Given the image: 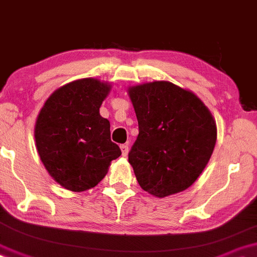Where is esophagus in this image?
I'll return each instance as SVG.
<instances>
[{
    "instance_id": "1",
    "label": "esophagus",
    "mask_w": 257,
    "mask_h": 257,
    "mask_svg": "<svg viewBox=\"0 0 257 257\" xmlns=\"http://www.w3.org/2000/svg\"><path fill=\"white\" fill-rule=\"evenodd\" d=\"M120 149H121L122 156H123V157L127 156V154H128V145H127V144H122L121 147H120Z\"/></svg>"
}]
</instances>
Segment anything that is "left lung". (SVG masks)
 Segmentation results:
<instances>
[{"label":"left lung","instance_id":"1","mask_svg":"<svg viewBox=\"0 0 257 257\" xmlns=\"http://www.w3.org/2000/svg\"><path fill=\"white\" fill-rule=\"evenodd\" d=\"M139 134L128 153L139 186L158 198L196 181L217 141L210 109L192 91L167 81L128 88Z\"/></svg>","mask_w":257,"mask_h":257}]
</instances>
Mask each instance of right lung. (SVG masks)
I'll return each mask as SVG.
<instances>
[{
    "label": "right lung",
    "mask_w": 257,
    "mask_h": 257,
    "mask_svg": "<svg viewBox=\"0 0 257 257\" xmlns=\"http://www.w3.org/2000/svg\"><path fill=\"white\" fill-rule=\"evenodd\" d=\"M110 84L82 78L50 95L37 118L34 137L41 162L56 182L72 192L93 188L121 150L110 141L100 107Z\"/></svg>",
    "instance_id": "add662e5"
}]
</instances>
